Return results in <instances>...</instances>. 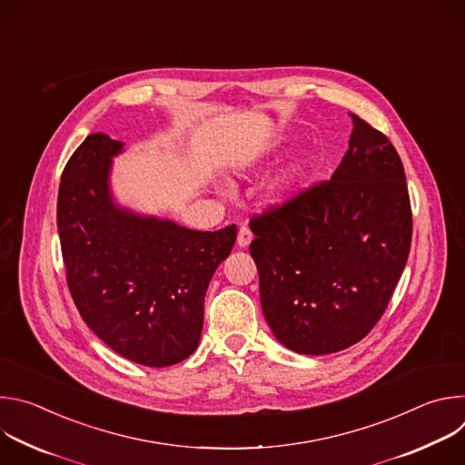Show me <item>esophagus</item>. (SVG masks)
Here are the masks:
<instances>
[{
    "mask_svg": "<svg viewBox=\"0 0 465 465\" xmlns=\"http://www.w3.org/2000/svg\"><path fill=\"white\" fill-rule=\"evenodd\" d=\"M252 239H253V235H252L250 228H248V226H241V228H239V235H237V244H239L241 248H246V246L252 242Z\"/></svg>",
    "mask_w": 465,
    "mask_h": 465,
    "instance_id": "1",
    "label": "esophagus"
}]
</instances>
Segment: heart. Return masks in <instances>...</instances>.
Returning <instances> with one entry per match:
<instances>
[{"mask_svg": "<svg viewBox=\"0 0 465 465\" xmlns=\"http://www.w3.org/2000/svg\"><path fill=\"white\" fill-rule=\"evenodd\" d=\"M302 173H303V167H302V165H294V167H291L289 171H285V173L278 178V182H276V185H274L276 194H278V196H283L287 191H291L292 185H294V183L298 182V178L302 176Z\"/></svg>", "mask_w": 465, "mask_h": 465, "instance_id": "heart-1", "label": "heart"}]
</instances>
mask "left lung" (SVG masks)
I'll list each match as a JSON object with an SVG mask.
<instances>
[{"instance_id": "1", "label": "left lung", "mask_w": 465, "mask_h": 465, "mask_svg": "<svg viewBox=\"0 0 465 465\" xmlns=\"http://www.w3.org/2000/svg\"><path fill=\"white\" fill-rule=\"evenodd\" d=\"M350 149L331 180L253 217L261 309L274 337L302 355L362 341L400 282L412 212L400 154L350 114Z\"/></svg>"}]
</instances>
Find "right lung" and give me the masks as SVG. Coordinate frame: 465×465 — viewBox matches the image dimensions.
<instances>
[{"label": "right lung", "mask_w": 465, "mask_h": 465, "mask_svg": "<svg viewBox=\"0 0 465 465\" xmlns=\"http://www.w3.org/2000/svg\"><path fill=\"white\" fill-rule=\"evenodd\" d=\"M123 142L90 134L65 163L56 204L72 298L94 333L121 357L173 366L198 346L204 296L237 226L198 232L121 208L110 189Z\"/></svg>", "instance_id": "obj_1"}]
</instances>
